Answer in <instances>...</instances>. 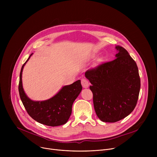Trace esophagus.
Segmentation results:
<instances>
[{
	"mask_svg": "<svg viewBox=\"0 0 157 157\" xmlns=\"http://www.w3.org/2000/svg\"><path fill=\"white\" fill-rule=\"evenodd\" d=\"M81 85H82V86H83V88H86L89 86V82L87 79L83 78L81 79Z\"/></svg>",
	"mask_w": 157,
	"mask_h": 157,
	"instance_id": "1",
	"label": "esophagus"
}]
</instances>
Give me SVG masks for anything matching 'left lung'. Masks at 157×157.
<instances>
[{
	"instance_id": "8db88e82",
	"label": "left lung",
	"mask_w": 157,
	"mask_h": 157,
	"mask_svg": "<svg viewBox=\"0 0 157 157\" xmlns=\"http://www.w3.org/2000/svg\"><path fill=\"white\" fill-rule=\"evenodd\" d=\"M114 60L86 71L92 85L94 109L104 122L114 123L129 115L137 104L141 80L138 67L125 48L117 46Z\"/></svg>"
}]
</instances>
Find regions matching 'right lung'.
<instances>
[{
	"mask_svg": "<svg viewBox=\"0 0 157 157\" xmlns=\"http://www.w3.org/2000/svg\"><path fill=\"white\" fill-rule=\"evenodd\" d=\"M21 67L20 74L18 90L21 102L30 116L36 121L48 126L56 127L67 122L72 113L73 102L82 90L81 81L78 80L72 84L63 86L60 91L49 99L43 101L31 100L25 93L22 84V72L25 65Z\"/></svg>",
	"mask_w": 157,
	"mask_h": 157,
	"instance_id": "add662e5",
	"label": "right lung"
}]
</instances>
